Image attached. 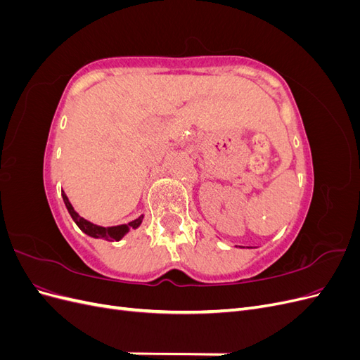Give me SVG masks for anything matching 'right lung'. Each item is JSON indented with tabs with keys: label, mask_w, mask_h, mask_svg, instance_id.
<instances>
[{
	"label": "right lung",
	"mask_w": 360,
	"mask_h": 360,
	"mask_svg": "<svg viewBox=\"0 0 360 360\" xmlns=\"http://www.w3.org/2000/svg\"><path fill=\"white\" fill-rule=\"evenodd\" d=\"M61 195H63L64 204H66L68 210H69V213L72 216V219L76 222V225H78L85 234H89L91 237H94V238H105V240H110V242L120 240V238H122L129 231V228H138L141 225V222H143V217L144 216H139L138 219L129 222L127 225H118V226H110V228L94 225V224H91L89 221H85L84 217H81L78 213L73 210V207H72V204H70V201L68 198V195L64 193L63 191H61Z\"/></svg>",
	"instance_id": "1"
}]
</instances>
